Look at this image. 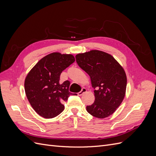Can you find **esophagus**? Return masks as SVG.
I'll list each match as a JSON object with an SVG mask.
<instances>
[{
	"mask_svg": "<svg viewBox=\"0 0 156 156\" xmlns=\"http://www.w3.org/2000/svg\"><path fill=\"white\" fill-rule=\"evenodd\" d=\"M86 92H87V89H86L85 88H83L81 90V92H79L78 93V95L81 96H82V95H83V94L85 93Z\"/></svg>",
	"mask_w": 156,
	"mask_h": 156,
	"instance_id": "1",
	"label": "esophagus"
}]
</instances>
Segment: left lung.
Masks as SVG:
<instances>
[{"label":"left lung","instance_id":"left-lung-1","mask_svg":"<svg viewBox=\"0 0 156 156\" xmlns=\"http://www.w3.org/2000/svg\"><path fill=\"white\" fill-rule=\"evenodd\" d=\"M78 65L89 75L95 88V101L87 107V112L98 119H104L115 112L126 95L127 77L123 67L113 56L98 50L76 56Z\"/></svg>","mask_w":156,"mask_h":156}]
</instances>
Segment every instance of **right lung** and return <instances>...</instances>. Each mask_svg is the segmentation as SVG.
<instances>
[{"mask_svg":"<svg viewBox=\"0 0 156 156\" xmlns=\"http://www.w3.org/2000/svg\"><path fill=\"white\" fill-rule=\"evenodd\" d=\"M75 60L72 55L55 52L40 59L28 73L25 80V94L40 116L53 119L64 111L63 103L72 93L69 92L70 82L60 83V76Z\"/></svg>","mask_w":156,"mask_h":156,"instance_id":"obj_1","label":"right lung"}]
</instances>
